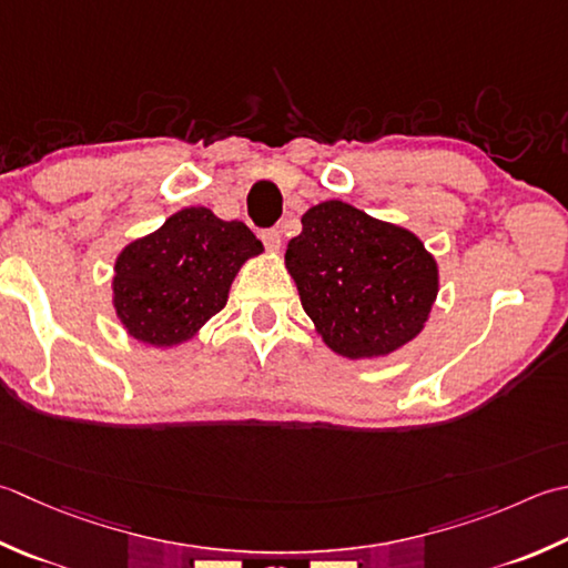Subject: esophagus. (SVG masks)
Masks as SVG:
<instances>
[{
	"mask_svg": "<svg viewBox=\"0 0 568 568\" xmlns=\"http://www.w3.org/2000/svg\"><path fill=\"white\" fill-rule=\"evenodd\" d=\"M261 239H263V243H265V248L268 251H273V253H277L281 251V231L277 229H265L263 233H261Z\"/></svg>",
	"mask_w": 568,
	"mask_h": 568,
	"instance_id": "1",
	"label": "esophagus"
}]
</instances>
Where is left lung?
Here are the masks:
<instances>
[{"label":"left lung","mask_w":568,"mask_h":568,"mask_svg":"<svg viewBox=\"0 0 568 568\" xmlns=\"http://www.w3.org/2000/svg\"><path fill=\"white\" fill-rule=\"evenodd\" d=\"M300 221L285 268L332 352L352 362L388 357L424 332L440 273L414 231L339 199L310 206Z\"/></svg>","instance_id":"1"}]
</instances>
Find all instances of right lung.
<instances>
[{
  "label": "right lung",
  "instance_id": "right-lung-1",
  "mask_svg": "<svg viewBox=\"0 0 568 568\" xmlns=\"http://www.w3.org/2000/svg\"><path fill=\"white\" fill-rule=\"evenodd\" d=\"M261 253L243 221H224L206 206L176 211L118 253L115 317L132 339L180 347L224 310L233 277Z\"/></svg>",
  "mask_w": 568,
  "mask_h": 568
}]
</instances>
